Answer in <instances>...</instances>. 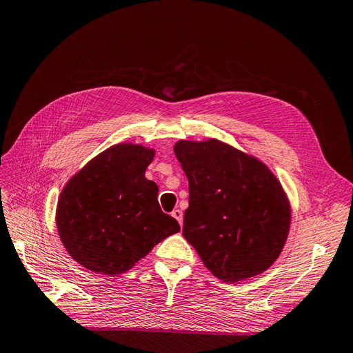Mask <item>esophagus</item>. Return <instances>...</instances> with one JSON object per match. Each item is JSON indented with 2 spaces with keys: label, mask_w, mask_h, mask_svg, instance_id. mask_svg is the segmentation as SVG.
I'll list each match as a JSON object with an SVG mask.
<instances>
[{
  "label": "esophagus",
  "mask_w": 353,
  "mask_h": 353,
  "mask_svg": "<svg viewBox=\"0 0 353 353\" xmlns=\"http://www.w3.org/2000/svg\"><path fill=\"white\" fill-rule=\"evenodd\" d=\"M172 216L179 222V225H183V210L174 209V210H172Z\"/></svg>",
  "instance_id": "34e87169"
}]
</instances>
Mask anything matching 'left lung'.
I'll list each match as a JSON object with an SVG mask.
<instances>
[{
	"mask_svg": "<svg viewBox=\"0 0 353 353\" xmlns=\"http://www.w3.org/2000/svg\"><path fill=\"white\" fill-rule=\"evenodd\" d=\"M175 156L188 179L183 234L206 268L227 283L266 271L290 230V203L261 160L215 138L181 140Z\"/></svg>",
	"mask_w": 353,
	"mask_h": 353,
	"instance_id": "1",
	"label": "left lung"
}]
</instances>
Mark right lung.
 <instances>
[{"instance_id":"1","label":"right lung","mask_w":353,"mask_h":353,"mask_svg":"<svg viewBox=\"0 0 353 353\" xmlns=\"http://www.w3.org/2000/svg\"><path fill=\"white\" fill-rule=\"evenodd\" d=\"M154 150L117 144L85 165L63 188L56 223L63 245L85 268L123 274L157 243L179 231L162 212L157 185L145 178Z\"/></svg>"}]
</instances>
